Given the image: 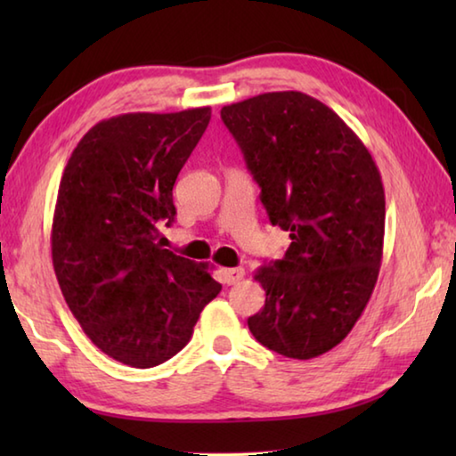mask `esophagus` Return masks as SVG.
I'll use <instances>...</instances> for the list:
<instances>
[{"mask_svg":"<svg viewBox=\"0 0 456 456\" xmlns=\"http://www.w3.org/2000/svg\"><path fill=\"white\" fill-rule=\"evenodd\" d=\"M245 277V269L243 267H231V269H223V281L227 285H235Z\"/></svg>","mask_w":456,"mask_h":456,"instance_id":"obj_1","label":"esophagus"}]
</instances>
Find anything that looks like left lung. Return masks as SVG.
<instances>
[{
	"label": "left lung",
	"mask_w": 456,
	"mask_h": 456,
	"mask_svg": "<svg viewBox=\"0 0 456 456\" xmlns=\"http://www.w3.org/2000/svg\"><path fill=\"white\" fill-rule=\"evenodd\" d=\"M261 187L272 225L289 231L283 259L257 269L259 344L310 360L350 334L380 273L382 176L356 133L304 92H265L221 108Z\"/></svg>",
	"instance_id": "obj_1"
}]
</instances>
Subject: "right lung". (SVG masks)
I'll return each instance as SVG.
<instances>
[{"label": "right lung", "instance_id": "1", "mask_svg": "<svg viewBox=\"0 0 456 456\" xmlns=\"http://www.w3.org/2000/svg\"><path fill=\"white\" fill-rule=\"evenodd\" d=\"M209 120V106L100 120L61 175L52 221L61 296L92 344L126 366L181 352L221 291L209 264L175 256L159 233L175 221V181Z\"/></svg>", "mask_w": 456, "mask_h": 456}]
</instances>
